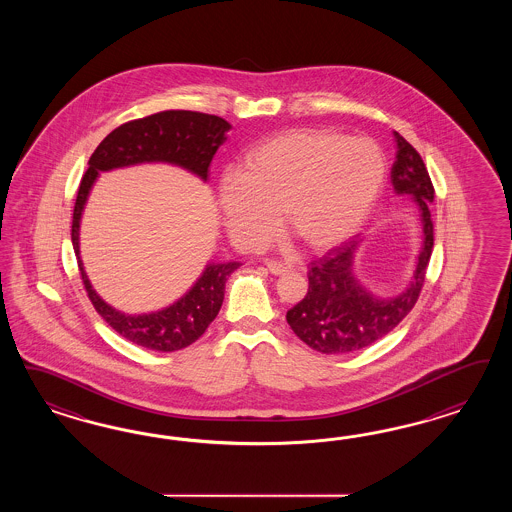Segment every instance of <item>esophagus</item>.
<instances>
[{"label": "esophagus", "mask_w": 512, "mask_h": 512, "mask_svg": "<svg viewBox=\"0 0 512 512\" xmlns=\"http://www.w3.org/2000/svg\"><path fill=\"white\" fill-rule=\"evenodd\" d=\"M266 268L270 274L274 276H283L287 272H291V266H285V264L276 263V261H266Z\"/></svg>", "instance_id": "esophagus-1"}]
</instances>
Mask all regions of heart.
<instances>
[{
    "label": "heart",
    "instance_id": "b5f03b06",
    "mask_svg": "<svg viewBox=\"0 0 512 512\" xmlns=\"http://www.w3.org/2000/svg\"><path fill=\"white\" fill-rule=\"evenodd\" d=\"M387 180L381 148L330 129H291L253 146L240 174L219 186L227 229L246 248H259L276 229L313 251L334 248L372 214Z\"/></svg>",
    "mask_w": 512,
    "mask_h": 512
}]
</instances>
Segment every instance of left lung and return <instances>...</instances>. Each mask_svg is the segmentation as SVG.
Masks as SVG:
<instances>
[{
	"mask_svg": "<svg viewBox=\"0 0 512 512\" xmlns=\"http://www.w3.org/2000/svg\"><path fill=\"white\" fill-rule=\"evenodd\" d=\"M394 139L396 161L390 182L398 195L413 197L422 223V248L413 279L402 295L394 298H379L366 291L353 272L360 236L313 261L308 272V293L287 311V323L300 340L319 353L345 355L372 345L400 325L419 300L434 248L430 214L434 186L419 152L396 131Z\"/></svg>",
	"mask_w": 512,
	"mask_h": 512,
	"instance_id": "left-lung-1",
	"label": "left lung"
}]
</instances>
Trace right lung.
Segmentation results:
<instances>
[{
    "mask_svg": "<svg viewBox=\"0 0 512 512\" xmlns=\"http://www.w3.org/2000/svg\"><path fill=\"white\" fill-rule=\"evenodd\" d=\"M231 124L219 116L193 110H165L152 116L133 120L116 127L95 148L88 171L78 187L71 240L77 255L80 276L95 311L109 323L122 338L140 347L172 353L199 340L208 325L214 321L223 304L225 283L240 263L206 264L201 278L178 298L174 304L152 313L129 315L107 304L86 276L80 259L78 234L80 217L99 172L122 169L140 163H171L208 180V167L217 148L227 140Z\"/></svg>",
    "mask_w": 512,
    "mask_h": 512,
    "instance_id": "add662e5",
    "label": "right lung"
}]
</instances>
